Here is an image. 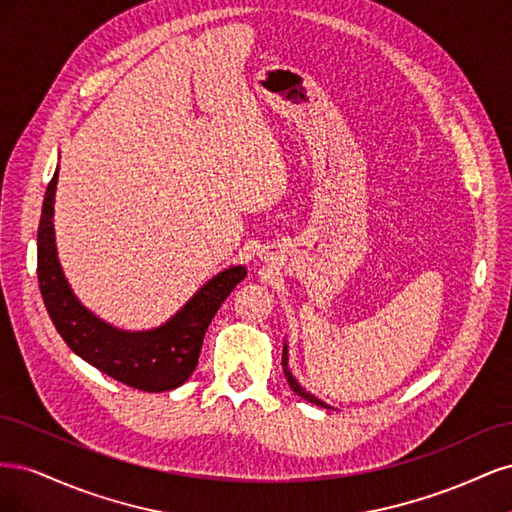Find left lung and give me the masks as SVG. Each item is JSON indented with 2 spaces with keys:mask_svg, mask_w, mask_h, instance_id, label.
Wrapping results in <instances>:
<instances>
[{
  "mask_svg": "<svg viewBox=\"0 0 512 512\" xmlns=\"http://www.w3.org/2000/svg\"><path fill=\"white\" fill-rule=\"evenodd\" d=\"M282 367H284V376H286V380H288V384H290V389H292L294 393H297L301 399L309 401V404H316V406H320V408H331L329 404H324V401L318 399L316 395L305 391L303 386L299 384V380L292 376V371H290V367H288V344H286V342H284V350H282Z\"/></svg>",
  "mask_w": 512,
  "mask_h": 512,
  "instance_id": "8db88e82",
  "label": "left lung"
}]
</instances>
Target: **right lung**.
<instances>
[{
	"label": "right lung",
	"instance_id": "obj_1",
	"mask_svg": "<svg viewBox=\"0 0 512 512\" xmlns=\"http://www.w3.org/2000/svg\"><path fill=\"white\" fill-rule=\"evenodd\" d=\"M57 173L46 188L38 226V282L57 333L74 354L111 378L145 393L173 391L192 376L209 324L243 277L245 265L215 273L160 327L126 331L85 307L59 265L55 243Z\"/></svg>",
	"mask_w": 512,
	"mask_h": 512
}]
</instances>
